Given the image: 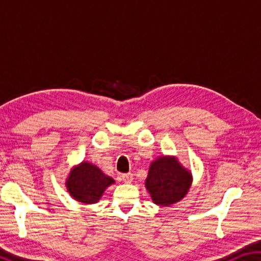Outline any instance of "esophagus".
Instances as JSON below:
<instances>
[{
    "mask_svg": "<svg viewBox=\"0 0 261 261\" xmlns=\"http://www.w3.org/2000/svg\"><path fill=\"white\" fill-rule=\"evenodd\" d=\"M121 179L123 180V182H125V183H131L132 179H134V175H132L131 173L122 174L121 175Z\"/></svg>",
    "mask_w": 261,
    "mask_h": 261,
    "instance_id": "34e87169",
    "label": "esophagus"
}]
</instances>
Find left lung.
<instances>
[{"label":"left lung","mask_w":261,"mask_h":261,"mask_svg":"<svg viewBox=\"0 0 261 261\" xmlns=\"http://www.w3.org/2000/svg\"><path fill=\"white\" fill-rule=\"evenodd\" d=\"M192 183V175L175 156H159L149 166L145 182L154 204L168 207L187 196Z\"/></svg>","instance_id":"8db88e82"}]
</instances>
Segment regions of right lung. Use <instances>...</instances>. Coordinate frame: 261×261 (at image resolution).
Instances as JSON below:
<instances>
[{
  "label": "right lung",
  "mask_w": 261,
  "mask_h": 261,
  "mask_svg": "<svg viewBox=\"0 0 261 261\" xmlns=\"http://www.w3.org/2000/svg\"><path fill=\"white\" fill-rule=\"evenodd\" d=\"M114 183L115 180L105 175L98 167L83 161L72 168L65 185L73 199L91 205L98 202L105 190Z\"/></svg>",
  "instance_id": "1"
}]
</instances>
